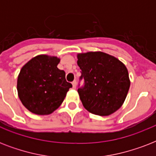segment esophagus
Here are the masks:
<instances>
[{"label":"esophagus","mask_w":156,"mask_h":156,"mask_svg":"<svg viewBox=\"0 0 156 156\" xmlns=\"http://www.w3.org/2000/svg\"><path fill=\"white\" fill-rule=\"evenodd\" d=\"M72 85H73V89H75L76 86H77V82H76V80H74L73 82V83H72Z\"/></svg>","instance_id":"34e87169"}]
</instances>
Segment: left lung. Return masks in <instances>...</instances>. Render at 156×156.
Instances as JSON below:
<instances>
[{
  "label": "left lung",
  "mask_w": 156,
  "mask_h": 156,
  "mask_svg": "<svg viewBox=\"0 0 156 156\" xmlns=\"http://www.w3.org/2000/svg\"><path fill=\"white\" fill-rule=\"evenodd\" d=\"M80 100L88 112L108 116L118 110L128 94L130 82L126 66L117 58L102 52L78 54Z\"/></svg>",
  "instance_id": "8db88e82"
}]
</instances>
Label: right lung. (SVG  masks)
I'll list each match as a JSON object with an SVG mask.
<instances>
[{"mask_svg":"<svg viewBox=\"0 0 156 156\" xmlns=\"http://www.w3.org/2000/svg\"><path fill=\"white\" fill-rule=\"evenodd\" d=\"M56 56L39 55L28 61L18 77L17 90L23 104L33 113L48 115L62 104L72 84L57 68Z\"/></svg>","mask_w":156,"mask_h":156,"instance_id":"right-lung-1","label":"right lung"}]
</instances>
